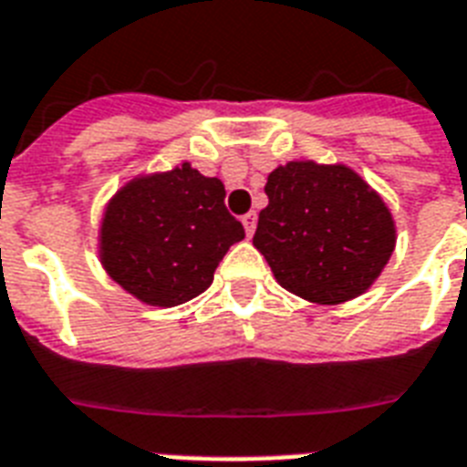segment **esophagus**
Here are the masks:
<instances>
[{"instance_id":"34e87169","label":"esophagus","mask_w":467,"mask_h":467,"mask_svg":"<svg viewBox=\"0 0 467 467\" xmlns=\"http://www.w3.org/2000/svg\"><path fill=\"white\" fill-rule=\"evenodd\" d=\"M242 225H244V230H247V237H252L256 230V213L249 211L244 218H242Z\"/></svg>"}]
</instances>
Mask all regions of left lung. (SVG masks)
Listing matches in <instances>:
<instances>
[{
  "mask_svg": "<svg viewBox=\"0 0 467 467\" xmlns=\"http://www.w3.org/2000/svg\"><path fill=\"white\" fill-rule=\"evenodd\" d=\"M254 247L285 291L319 306L361 296L390 259L395 223L383 198L341 164L288 161L264 186Z\"/></svg>",
  "mask_w": 467,
  "mask_h": 467,
  "instance_id": "8db88e82",
  "label": "left lung"
}]
</instances>
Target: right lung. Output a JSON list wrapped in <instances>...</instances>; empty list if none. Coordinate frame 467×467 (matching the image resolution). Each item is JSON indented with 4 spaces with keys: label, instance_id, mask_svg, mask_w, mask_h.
<instances>
[{
    "label": "right lung",
    "instance_id": "obj_1",
    "mask_svg": "<svg viewBox=\"0 0 467 467\" xmlns=\"http://www.w3.org/2000/svg\"><path fill=\"white\" fill-rule=\"evenodd\" d=\"M244 237L225 208V186L189 161L140 176L111 198L101 225L109 276L148 306L174 307L213 284L220 259Z\"/></svg>",
    "mask_w": 467,
    "mask_h": 467
}]
</instances>
